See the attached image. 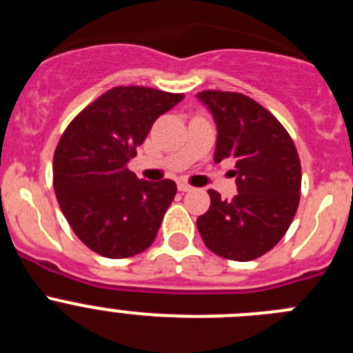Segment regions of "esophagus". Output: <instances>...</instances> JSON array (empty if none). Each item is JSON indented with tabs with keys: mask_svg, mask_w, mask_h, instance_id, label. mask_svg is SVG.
Instances as JSON below:
<instances>
[{
	"mask_svg": "<svg viewBox=\"0 0 353 353\" xmlns=\"http://www.w3.org/2000/svg\"><path fill=\"white\" fill-rule=\"evenodd\" d=\"M179 191H182V192L194 191V187H191V185H189V183H185V182H180L179 183Z\"/></svg>",
	"mask_w": 353,
	"mask_h": 353,
	"instance_id": "1",
	"label": "esophagus"
}]
</instances>
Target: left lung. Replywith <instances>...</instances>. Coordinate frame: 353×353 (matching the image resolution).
Returning a JSON list of instances; mask_svg holds the SVG:
<instances>
[{
    "instance_id": "1",
    "label": "left lung",
    "mask_w": 353,
    "mask_h": 353,
    "mask_svg": "<svg viewBox=\"0 0 353 353\" xmlns=\"http://www.w3.org/2000/svg\"><path fill=\"white\" fill-rule=\"evenodd\" d=\"M198 99L217 125L214 161H236L239 194L228 201L210 189V208L196 226L217 256L256 260L285 236L297 212L302 180L297 148L279 120L251 97L205 90Z\"/></svg>"
}]
</instances>
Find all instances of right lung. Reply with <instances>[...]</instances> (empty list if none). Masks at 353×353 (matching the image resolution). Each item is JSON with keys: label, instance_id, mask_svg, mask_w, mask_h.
Here are the masks:
<instances>
[{"label": "right lung", "instance_id": "obj_1", "mask_svg": "<svg viewBox=\"0 0 353 353\" xmlns=\"http://www.w3.org/2000/svg\"><path fill=\"white\" fill-rule=\"evenodd\" d=\"M183 99L146 86H117L77 114L52 161L56 199L84 245L105 258L146 251L170 208L173 180H138L127 168L161 114Z\"/></svg>", "mask_w": 353, "mask_h": 353}]
</instances>
